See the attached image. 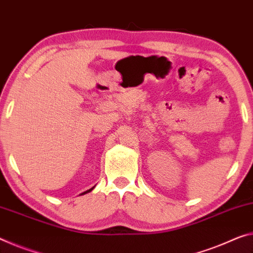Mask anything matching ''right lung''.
Returning a JSON list of instances; mask_svg holds the SVG:
<instances>
[{"mask_svg": "<svg viewBox=\"0 0 253 253\" xmlns=\"http://www.w3.org/2000/svg\"><path fill=\"white\" fill-rule=\"evenodd\" d=\"M92 189H94V186H92V188H91V189H89V190H87V191H86V192H84V193H81V194H84V193H88V192H90Z\"/></svg>", "mask_w": 253, "mask_h": 253, "instance_id": "obj_1", "label": "right lung"}]
</instances>
